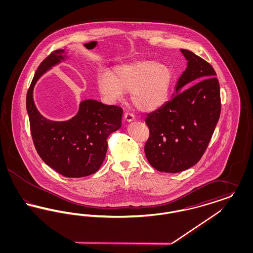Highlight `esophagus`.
<instances>
[{
  "label": "esophagus",
  "instance_id": "obj_1",
  "mask_svg": "<svg viewBox=\"0 0 253 253\" xmlns=\"http://www.w3.org/2000/svg\"><path fill=\"white\" fill-rule=\"evenodd\" d=\"M124 121H127V122L134 121V116L131 113H125L124 114Z\"/></svg>",
  "mask_w": 253,
  "mask_h": 253
}]
</instances>
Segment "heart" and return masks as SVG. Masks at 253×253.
Masks as SVG:
<instances>
[{
  "label": "heart",
  "instance_id": "b5f03b06",
  "mask_svg": "<svg viewBox=\"0 0 253 253\" xmlns=\"http://www.w3.org/2000/svg\"><path fill=\"white\" fill-rule=\"evenodd\" d=\"M172 83L170 68L157 60H141L123 64L113 75L101 72L97 77L100 94L111 102L120 101L131 93L132 105L142 112L161 108L168 100Z\"/></svg>",
  "mask_w": 253,
  "mask_h": 253
}]
</instances>
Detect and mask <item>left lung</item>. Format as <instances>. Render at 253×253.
Instances as JSON below:
<instances>
[{"mask_svg":"<svg viewBox=\"0 0 253 253\" xmlns=\"http://www.w3.org/2000/svg\"><path fill=\"white\" fill-rule=\"evenodd\" d=\"M181 52L188 62L174 94L145 120L150 130L146 157L157 170L171 173L191 168L200 160L221 112L220 86L212 66L192 51Z\"/></svg>","mask_w":253,"mask_h":253,"instance_id":"left-lung-1","label":"left lung"}]
</instances>
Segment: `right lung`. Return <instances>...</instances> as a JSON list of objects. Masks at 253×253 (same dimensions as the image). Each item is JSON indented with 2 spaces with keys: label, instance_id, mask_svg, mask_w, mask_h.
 I'll return each instance as SVG.
<instances>
[{
  "label": "right lung",
  "instance_id": "add662e5",
  "mask_svg": "<svg viewBox=\"0 0 253 253\" xmlns=\"http://www.w3.org/2000/svg\"><path fill=\"white\" fill-rule=\"evenodd\" d=\"M66 58L65 51L59 49L42 61L27 91L26 110L39 156L61 175L78 178L93 174L100 168L106 156L109 134L121 127L123 110L86 99L69 121L45 119L34 103V87L44 73Z\"/></svg>",
  "mask_w": 253,
  "mask_h": 253
}]
</instances>
